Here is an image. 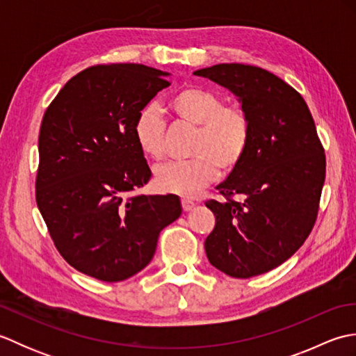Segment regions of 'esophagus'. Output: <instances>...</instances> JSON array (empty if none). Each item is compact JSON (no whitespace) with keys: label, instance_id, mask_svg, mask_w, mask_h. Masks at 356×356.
Instances as JSON below:
<instances>
[{"label":"esophagus","instance_id":"34e87169","mask_svg":"<svg viewBox=\"0 0 356 356\" xmlns=\"http://www.w3.org/2000/svg\"><path fill=\"white\" fill-rule=\"evenodd\" d=\"M194 205H195V203L193 200L182 199V208H184V211H191L194 208Z\"/></svg>","mask_w":356,"mask_h":356}]
</instances>
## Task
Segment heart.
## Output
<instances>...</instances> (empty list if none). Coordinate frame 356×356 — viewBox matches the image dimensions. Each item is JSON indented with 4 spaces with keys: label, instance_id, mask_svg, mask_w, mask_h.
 I'll return each instance as SVG.
<instances>
[{
    "label": "heart",
    "instance_id": "1",
    "mask_svg": "<svg viewBox=\"0 0 356 356\" xmlns=\"http://www.w3.org/2000/svg\"><path fill=\"white\" fill-rule=\"evenodd\" d=\"M166 107L179 122L195 127V133L190 161L166 163L154 171L157 191L194 197L214 182L218 171L232 172L245 161L251 148L252 120L243 105L226 102L213 88L190 86L172 93ZM133 138L145 157H163L166 124L154 105L138 111Z\"/></svg>",
    "mask_w": 356,
    "mask_h": 356
}]
</instances>
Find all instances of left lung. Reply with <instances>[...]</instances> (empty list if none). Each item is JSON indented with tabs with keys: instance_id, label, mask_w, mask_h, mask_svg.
<instances>
[{
	"instance_id": "obj_1",
	"label": "left lung",
	"mask_w": 356,
	"mask_h": 356,
	"mask_svg": "<svg viewBox=\"0 0 356 356\" xmlns=\"http://www.w3.org/2000/svg\"><path fill=\"white\" fill-rule=\"evenodd\" d=\"M240 97L252 120L248 156L207 208L216 226L205 240L209 263L226 275L264 274L298 251L318 216L326 154L306 101L260 67L218 64L194 72Z\"/></svg>"
}]
</instances>
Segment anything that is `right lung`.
<instances>
[{
  "label": "right lung",
  "mask_w": 356,
  "mask_h": 356,
  "mask_svg": "<svg viewBox=\"0 0 356 356\" xmlns=\"http://www.w3.org/2000/svg\"><path fill=\"white\" fill-rule=\"evenodd\" d=\"M166 74L142 64L92 65L44 113L36 205L63 259L102 282L145 268L159 234L182 214L177 195L133 194L151 177L133 122L171 84Z\"/></svg>",
  "instance_id": "add662e5"
}]
</instances>
